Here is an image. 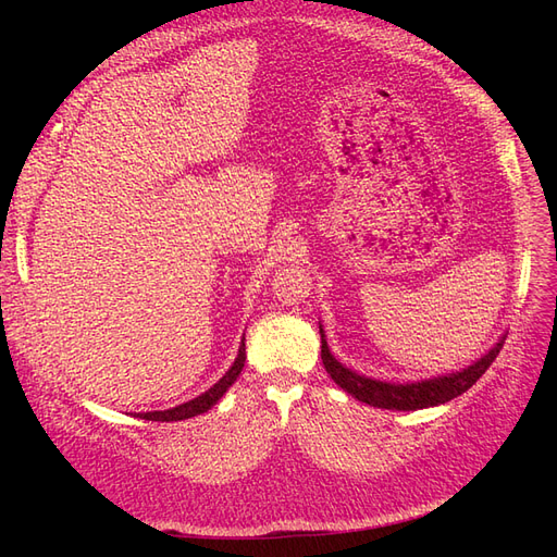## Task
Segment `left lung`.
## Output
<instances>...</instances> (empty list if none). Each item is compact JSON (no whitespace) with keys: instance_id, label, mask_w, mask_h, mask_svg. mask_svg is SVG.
<instances>
[{"instance_id":"left-lung-1","label":"left lung","mask_w":557,"mask_h":557,"mask_svg":"<svg viewBox=\"0 0 557 557\" xmlns=\"http://www.w3.org/2000/svg\"><path fill=\"white\" fill-rule=\"evenodd\" d=\"M504 339H507V336L502 334L499 342L487 350L485 356H481L469 367L460 369V372H450V374L432 376L423 381H409V383H387V381H379V379L352 372V369H348L332 356L323 325H320V358H323V364L327 369V374L332 376V381L339 387H344V391L356 397L358 401H364L369 407H379V409L416 411V409L440 407V404H446L458 395L467 393L469 387L485 374V369L495 362L499 348L504 346Z\"/></svg>"}]
</instances>
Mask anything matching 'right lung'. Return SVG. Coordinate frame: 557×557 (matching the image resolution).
<instances>
[{
    "label": "right lung",
    "mask_w": 557,
    "mask_h": 557,
    "mask_svg": "<svg viewBox=\"0 0 557 557\" xmlns=\"http://www.w3.org/2000/svg\"><path fill=\"white\" fill-rule=\"evenodd\" d=\"M244 362H246V339H242L239 356L234 358V362L225 372V376L218 381V383H213L207 393H201L199 397H195L190 401H183V404H178V407H174V409L139 413V418H144V420H158V423H172V420H185V418H193V416H199V413H207L213 407V404H218V399H221L230 391V385L239 379L242 369H244Z\"/></svg>",
    "instance_id": "add662e5"
}]
</instances>
